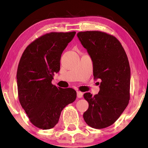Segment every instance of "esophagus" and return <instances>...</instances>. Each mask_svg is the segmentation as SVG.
<instances>
[{
    "label": "esophagus",
    "mask_w": 148,
    "mask_h": 148,
    "mask_svg": "<svg viewBox=\"0 0 148 148\" xmlns=\"http://www.w3.org/2000/svg\"><path fill=\"white\" fill-rule=\"evenodd\" d=\"M82 96H83V92L80 91H77V98H82Z\"/></svg>",
    "instance_id": "esophagus-1"
}]
</instances>
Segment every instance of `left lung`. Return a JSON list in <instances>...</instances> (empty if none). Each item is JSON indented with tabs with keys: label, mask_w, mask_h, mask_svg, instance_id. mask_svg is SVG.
Instances as JSON below:
<instances>
[{
	"label": "left lung",
	"mask_w": 148,
	"mask_h": 148,
	"mask_svg": "<svg viewBox=\"0 0 148 148\" xmlns=\"http://www.w3.org/2000/svg\"><path fill=\"white\" fill-rule=\"evenodd\" d=\"M77 36L91 57L94 77L101 79L98 94L84 95L89 103L84 119L92 128H106L116 121L129 104V60L120 42L112 35L94 31L79 32Z\"/></svg>",
	"instance_id": "8db88e82"
}]
</instances>
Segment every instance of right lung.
I'll list each match as a JSON object with an SVG mask.
<instances>
[{
	"mask_svg": "<svg viewBox=\"0 0 148 148\" xmlns=\"http://www.w3.org/2000/svg\"><path fill=\"white\" fill-rule=\"evenodd\" d=\"M76 32H51L31 42L20 59L17 84L20 104L30 121L41 129H50L59 121L62 110L76 99V91L51 84L60 70L62 51Z\"/></svg>",
	"mask_w": 148,
	"mask_h": 148,
	"instance_id": "1",
	"label": "right lung"
}]
</instances>
